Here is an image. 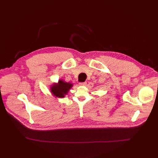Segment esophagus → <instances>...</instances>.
I'll return each instance as SVG.
<instances>
[{
    "instance_id": "esophagus-1",
    "label": "esophagus",
    "mask_w": 158,
    "mask_h": 158,
    "mask_svg": "<svg viewBox=\"0 0 158 158\" xmlns=\"http://www.w3.org/2000/svg\"><path fill=\"white\" fill-rule=\"evenodd\" d=\"M86 84H87V82H80V83H79V85H81V86H85Z\"/></svg>"
}]
</instances>
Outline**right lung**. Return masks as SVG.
Segmentation results:
<instances>
[{"instance_id":"1","label":"right lung","mask_w":158,"mask_h":158,"mask_svg":"<svg viewBox=\"0 0 158 158\" xmlns=\"http://www.w3.org/2000/svg\"><path fill=\"white\" fill-rule=\"evenodd\" d=\"M74 84L67 82L64 79H59L57 82H54L50 85V91L56 98H64L69 93Z\"/></svg>"}]
</instances>
